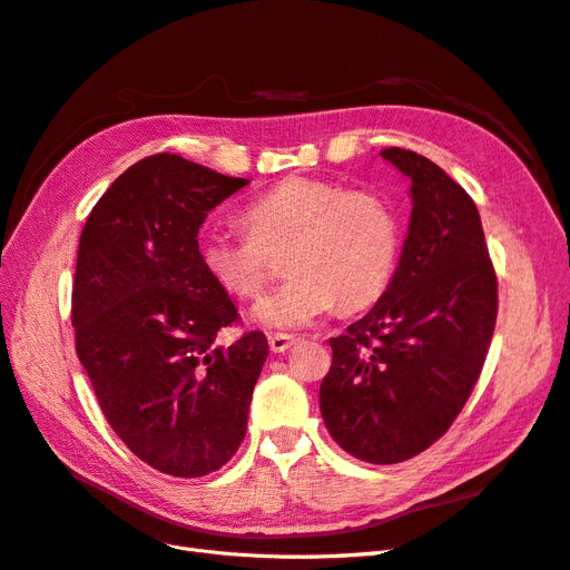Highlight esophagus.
Segmentation results:
<instances>
[{"instance_id":"esophagus-1","label":"esophagus","mask_w":570,"mask_h":570,"mask_svg":"<svg viewBox=\"0 0 570 570\" xmlns=\"http://www.w3.org/2000/svg\"><path fill=\"white\" fill-rule=\"evenodd\" d=\"M295 344H297V337L292 335H283V333L268 335V347L273 354H285L289 347H295Z\"/></svg>"}]
</instances>
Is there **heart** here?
Wrapping results in <instances>:
<instances>
[{"mask_svg":"<svg viewBox=\"0 0 570 570\" xmlns=\"http://www.w3.org/2000/svg\"><path fill=\"white\" fill-rule=\"evenodd\" d=\"M249 233L212 230L199 258L209 278L239 299L262 295L271 252L289 245L292 278L254 306L273 331H302L335 312H358L383 297L400 254V223L373 193L321 178H285L247 204Z\"/></svg>","mask_w":570,"mask_h":570,"instance_id":"b5f03b06","label":"heart"}]
</instances>
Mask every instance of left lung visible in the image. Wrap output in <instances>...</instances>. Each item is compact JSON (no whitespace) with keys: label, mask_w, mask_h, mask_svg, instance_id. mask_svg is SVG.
I'll return each instance as SVG.
<instances>
[{"label":"left lung","mask_w":570,"mask_h":570,"mask_svg":"<svg viewBox=\"0 0 570 570\" xmlns=\"http://www.w3.org/2000/svg\"><path fill=\"white\" fill-rule=\"evenodd\" d=\"M381 157L411 180V220L387 289L331 337L321 383L327 433L368 463H400L438 442L469 400L497 321V275L475 202L416 151Z\"/></svg>","instance_id":"obj_1"}]
</instances>
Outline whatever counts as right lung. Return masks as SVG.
<instances>
[{"mask_svg": "<svg viewBox=\"0 0 570 570\" xmlns=\"http://www.w3.org/2000/svg\"><path fill=\"white\" fill-rule=\"evenodd\" d=\"M247 183L154 154L111 183L80 233L78 358L114 433L176 478L233 459L268 356L258 331L216 344L237 308L204 271L197 243L206 214Z\"/></svg>", "mask_w": 570, "mask_h": 570, "instance_id": "obj_1", "label": "right lung"}]
</instances>
